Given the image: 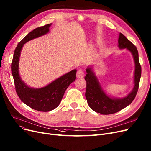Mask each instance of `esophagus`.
I'll return each instance as SVG.
<instances>
[{"label": "esophagus", "mask_w": 151, "mask_h": 151, "mask_svg": "<svg viewBox=\"0 0 151 151\" xmlns=\"http://www.w3.org/2000/svg\"><path fill=\"white\" fill-rule=\"evenodd\" d=\"M84 76V71H83L82 70H81V69L78 70L77 71V73H76V77H77L78 78H83Z\"/></svg>", "instance_id": "34e87169"}]
</instances>
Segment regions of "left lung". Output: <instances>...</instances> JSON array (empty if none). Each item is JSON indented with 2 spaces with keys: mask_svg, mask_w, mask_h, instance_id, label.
<instances>
[{
  "mask_svg": "<svg viewBox=\"0 0 151 151\" xmlns=\"http://www.w3.org/2000/svg\"><path fill=\"white\" fill-rule=\"evenodd\" d=\"M118 47L120 50L126 49L129 51L133 55L134 63L133 88L126 96L117 98L108 95L102 88L92 67L89 66L86 70L87 74L84 78L87 83L85 93L86 100L92 110L101 114H113L129 106L135 98L138 90L141 67L137 47L121 33H119L118 38Z\"/></svg>",
  "mask_w": 151,
  "mask_h": 151,
  "instance_id": "left-lung-1",
  "label": "left lung"
}]
</instances>
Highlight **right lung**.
<instances>
[{
	"label": "right lung",
	"instance_id": "right-lung-1",
	"mask_svg": "<svg viewBox=\"0 0 151 151\" xmlns=\"http://www.w3.org/2000/svg\"><path fill=\"white\" fill-rule=\"evenodd\" d=\"M51 24L35 29L18 43L14 50L12 62V73L15 89L21 101L34 109L47 112L57 108L69 85L75 81L76 70H73L40 88L29 87L21 79L19 71V58L26 43L50 32Z\"/></svg>",
	"mask_w": 151,
	"mask_h": 151
}]
</instances>
